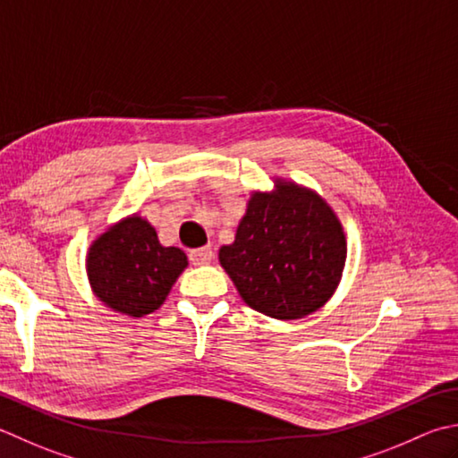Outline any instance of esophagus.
<instances>
[{
    "mask_svg": "<svg viewBox=\"0 0 458 458\" xmlns=\"http://www.w3.org/2000/svg\"><path fill=\"white\" fill-rule=\"evenodd\" d=\"M188 258L194 266H202V264H210L212 262V248L204 246V248H196L188 252Z\"/></svg>",
    "mask_w": 458,
    "mask_h": 458,
    "instance_id": "34e87169",
    "label": "esophagus"
}]
</instances>
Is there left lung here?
Masks as SVG:
<instances>
[{"label":"left lung","mask_w":458,"mask_h":458,"mask_svg":"<svg viewBox=\"0 0 458 458\" xmlns=\"http://www.w3.org/2000/svg\"><path fill=\"white\" fill-rule=\"evenodd\" d=\"M342 224L319 196L295 184L254 194L234 244L220 248V264L250 308L295 319L324 306L345 264Z\"/></svg>","instance_id":"8db88e82"}]
</instances>
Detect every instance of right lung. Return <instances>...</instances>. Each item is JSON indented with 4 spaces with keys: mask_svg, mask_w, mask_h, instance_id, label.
Listing matches in <instances>:
<instances>
[{
    "mask_svg": "<svg viewBox=\"0 0 458 458\" xmlns=\"http://www.w3.org/2000/svg\"><path fill=\"white\" fill-rule=\"evenodd\" d=\"M186 264L182 250L160 246L157 230L139 216L106 230L87 258L95 293L109 308L134 318L163 306Z\"/></svg>",
    "mask_w": 458,
    "mask_h": 458,
    "instance_id": "right-lung-1",
    "label": "right lung"
}]
</instances>
